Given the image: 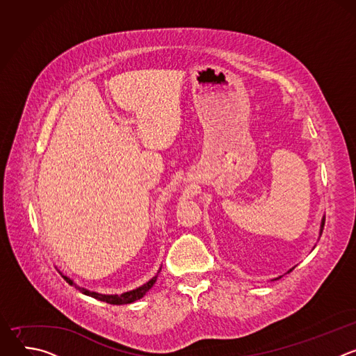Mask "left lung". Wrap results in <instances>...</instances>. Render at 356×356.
Returning a JSON list of instances; mask_svg holds the SVG:
<instances>
[{"mask_svg": "<svg viewBox=\"0 0 356 356\" xmlns=\"http://www.w3.org/2000/svg\"><path fill=\"white\" fill-rule=\"evenodd\" d=\"M324 224H325V216H324V217H323V220H321V225H320V236H321V234H323V229H324ZM293 269H294V268H291L290 270H287V273H290ZM279 279H282V276H279V277H276V279H273V280H279Z\"/></svg>", "mask_w": 356, "mask_h": 356, "instance_id": "8db88e82", "label": "left lung"}]
</instances>
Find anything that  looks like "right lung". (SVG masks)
Instances as JSON below:
<instances>
[{"mask_svg": "<svg viewBox=\"0 0 356 356\" xmlns=\"http://www.w3.org/2000/svg\"><path fill=\"white\" fill-rule=\"evenodd\" d=\"M161 269H162V268H161ZM161 269L158 270V273H156L154 277H152L150 280H147L145 284H142V286H139V287H136V289H134V290L125 291V293H122V294H101V293L91 291V290H88V289H86V287H81V286L76 284L69 276H65V275H63V277H65V280H66L70 286H74L79 291H81V293L86 294V296H90V297H92V298H97V300H99V301H104V302H108V304H115V306H121V304H131V302H134V301L142 298V297L152 289V286L155 284Z\"/></svg>", "mask_w": 356, "mask_h": 356, "instance_id": "obj_1", "label": "right lung"}]
</instances>
